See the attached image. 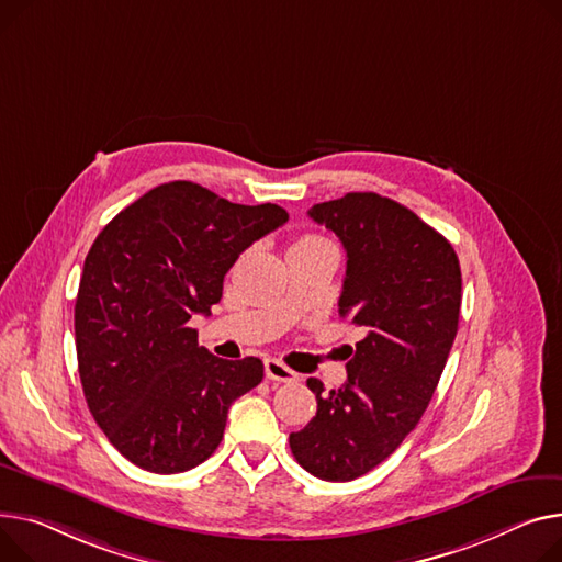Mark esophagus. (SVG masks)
I'll use <instances>...</instances> for the list:
<instances>
[{
	"mask_svg": "<svg viewBox=\"0 0 562 562\" xmlns=\"http://www.w3.org/2000/svg\"><path fill=\"white\" fill-rule=\"evenodd\" d=\"M265 372H267V378L273 380V382H284V384L297 382V372H293L289 366H284L278 359H267L265 361Z\"/></svg>",
	"mask_w": 562,
	"mask_h": 562,
	"instance_id": "esophagus-1",
	"label": "esophagus"
}]
</instances>
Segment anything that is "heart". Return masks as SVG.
<instances>
[{
    "instance_id": "heart-1",
    "label": "heart",
    "mask_w": 562,
    "mask_h": 562,
    "mask_svg": "<svg viewBox=\"0 0 562 562\" xmlns=\"http://www.w3.org/2000/svg\"><path fill=\"white\" fill-rule=\"evenodd\" d=\"M314 239H321V237H314V235H307V237H303V239H297L295 244H303V241H314Z\"/></svg>"
}]
</instances>
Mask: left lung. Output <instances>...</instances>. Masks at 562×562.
Masks as SVG:
<instances>
[{
	"label": "left lung",
	"mask_w": 562,
	"mask_h": 562,
	"mask_svg": "<svg viewBox=\"0 0 562 562\" xmlns=\"http://www.w3.org/2000/svg\"><path fill=\"white\" fill-rule=\"evenodd\" d=\"M346 248L339 314L363 331L348 382L316 393V416L289 436L295 461L325 481H352L386 461L420 423L450 357L461 312L459 257L408 207L350 192L307 212Z\"/></svg>",
	"instance_id": "obj_1"
}]
</instances>
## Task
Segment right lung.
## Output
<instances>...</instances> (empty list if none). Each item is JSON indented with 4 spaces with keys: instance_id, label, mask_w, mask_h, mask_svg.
Returning a JSON list of instances; mask_svg holds the SVG:
<instances>
[{
    "instance_id": "1",
    "label": "right lung",
    "mask_w": 562,
    "mask_h": 562,
    "mask_svg": "<svg viewBox=\"0 0 562 562\" xmlns=\"http://www.w3.org/2000/svg\"><path fill=\"white\" fill-rule=\"evenodd\" d=\"M286 218L173 180L94 239L74 307L79 375L97 425L137 468L176 474L210 459L231 404L265 378L257 357L210 355L187 323L210 314L237 257Z\"/></svg>"
}]
</instances>
